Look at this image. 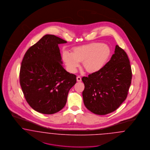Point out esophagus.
<instances>
[{"label":"esophagus","mask_w":150,"mask_h":150,"mask_svg":"<svg viewBox=\"0 0 150 150\" xmlns=\"http://www.w3.org/2000/svg\"><path fill=\"white\" fill-rule=\"evenodd\" d=\"M76 80H77V81H81V77L80 76H77V78H76Z\"/></svg>","instance_id":"34e87169"}]
</instances>
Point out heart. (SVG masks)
Wrapping results in <instances>:
<instances>
[{
  "mask_svg": "<svg viewBox=\"0 0 150 150\" xmlns=\"http://www.w3.org/2000/svg\"><path fill=\"white\" fill-rule=\"evenodd\" d=\"M111 54L108 45L102 43H92L76 47L72 53L64 52L63 60L69 70L76 71L80 62L86 70L91 73L99 71L107 64Z\"/></svg>",
  "mask_w": 150,
  "mask_h": 150,
  "instance_id": "1",
  "label": "heart"
}]
</instances>
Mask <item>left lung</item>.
I'll list each match as a JSON object with an SVG mask.
<instances>
[{"label":"left lung","instance_id":"1","mask_svg":"<svg viewBox=\"0 0 150 150\" xmlns=\"http://www.w3.org/2000/svg\"><path fill=\"white\" fill-rule=\"evenodd\" d=\"M132 77L126 52L117 45L111 59L99 71L84 76L83 97L87 109L103 115L115 111L127 97Z\"/></svg>","mask_w":150,"mask_h":150}]
</instances>
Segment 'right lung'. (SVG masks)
<instances>
[{"label":"right lung","instance_id":"right-lung-1","mask_svg":"<svg viewBox=\"0 0 150 150\" xmlns=\"http://www.w3.org/2000/svg\"><path fill=\"white\" fill-rule=\"evenodd\" d=\"M54 35L44 36L29 48L22 61L20 82L25 98L34 110L53 114L64 107L76 76L64 70L58 44L66 43Z\"/></svg>","mask_w":150,"mask_h":150}]
</instances>
